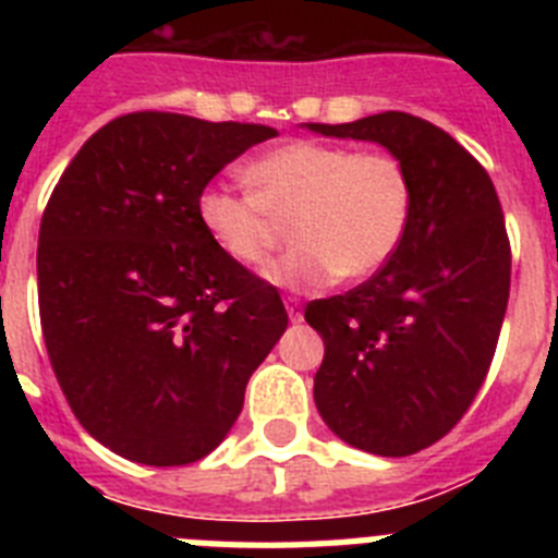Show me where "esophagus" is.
Returning <instances> with one entry per match:
<instances>
[{"instance_id":"34e87169","label":"esophagus","mask_w":558,"mask_h":558,"mask_svg":"<svg viewBox=\"0 0 558 558\" xmlns=\"http://www.w3.org/2000/svg\"><path fill=\"white\" fill-rule=\"evenodd\" d=\"M288 315H290V322H293V324L302 322L304 313H302V302H299V299H288Z\"/></svg>"}]
</instances>
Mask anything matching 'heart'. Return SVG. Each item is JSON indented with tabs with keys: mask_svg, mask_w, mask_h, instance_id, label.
<instances>
[{
	"mask_svg": "<svg viewBox=\"0 0 558 558\" xmlns=\"http://www.w3.org/2000/svg\"><path fill=\"white\" fill-rule=\"evenodd\" d=\"M248 190L209 184L198 220L231 263L263 268L290 220L295 245L270 268L288 290L363 282L391 263L413 220V181L388 150L295 140L243 170Z\"/></svg>",
	"mask_w": 558,
	"mask_h": 558,
	"instance_id": "b5f03b06",
	"label": "heart"
}]
</instances>
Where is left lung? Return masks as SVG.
<instances>
[{
	"instance_id": "obj_1",
	"label": "left lung",
	"mask_w": 558,
	"mask_h": 558,
	"mask_svg": "<svg viewBox=\"0 0 558 558\" xmlns=\"http://www.w3.org/2000/svg\"><path fill=\"white\" fill-rule=\"evenodd\" d=\"M307 128L379 142L411 172L413 220L391 263L304 318L324 338L313 393L329 430L374 456H413L461 422L489 374L511 288L500 198L470 150L413 113Z\"/></svg>"
}]
</instances>
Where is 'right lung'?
Segmentation results:
<instances>
[{
  "mask_svg": "<svg viewBox=\"0 0 558 558\" xmlns=\"http://www.w3.org/2000/svg\"><path fill=\"white\" fill-rule=\"evenodd\" d=\"M274 136L133 111L102 125L49 195L38 231L49 363L77 422L128 461L209 456L288 329L274 284L220 254L198 220L201 190Z\"/></svg>",
  "mask_w": 558,
  "mask_h": 558,
  "instance_id": "right-lung-1",
  "label": "right lung"
}]
</instances>
